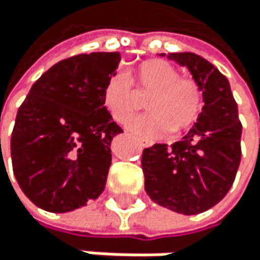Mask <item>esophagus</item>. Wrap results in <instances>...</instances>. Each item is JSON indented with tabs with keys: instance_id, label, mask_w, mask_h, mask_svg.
<instances>
[{
	"instance_id": "obj_1",
	"label": "esophagus",
	"mask_w": 260,
	"mask_h": 260,
	"mask_svg": "<svg viewBox=\"0 0 260 260\" xmlns=\"http://www.w3.org/2000/svg\"><path fill=\"white\" fill-rule=\"evenodd\" d=\"M142 146H143V148H148V146H151V143H148V142H142Z\"/></svg>"
}]
</instances>
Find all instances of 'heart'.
Returning a JSON list of instances; mask_svg holds the SVG:
<instances>
[{
    "instance_id": "obj_1",
    "label": "heart",
    "mask_w": 260,
    "mask_h": 260,
    "mask_svg": "<svg viewBox=\"0 0 260 260\" xmlns=\"http://www.w3.org/2000/svg\"><path fill=\"white\" fill-rule=\"evenodd\" d=\"M133 79L139 93H151L145 104L149 114L129 124L137 137L154 140L167 131L178 134L195 124L203 109V92L195 79L181 76L175 65L162 59L140 63ZM103 101L118 123H127L139 109L137 93L124 73H114L107 79Z\"/></svg>"
}]
</instances>
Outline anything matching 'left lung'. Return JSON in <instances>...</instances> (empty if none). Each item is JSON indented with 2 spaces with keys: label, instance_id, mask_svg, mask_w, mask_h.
I'll return each mask as SVG.
<instances>
[{
  "label": "left lung",
  "instance_id": "left-lung-1",
  "mask_svg": "<svg viewBox=\"0 0 260 260\" xmlns=\"http://www.w3.org/2000/svg\"><path fill=\"white\" fill-rule=\"evenodd\" d=\"M167 57L188 68L204 106L182 140L143 149L145 190L162 207L195 215L214 207L231 188L242 156V123L229 81L211 62L193 53Z\"/></svg>",
  "mask_w": 260,
  "mask_h": 260
}]
</instances>
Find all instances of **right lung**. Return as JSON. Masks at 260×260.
<instances>
[{
	"instance_id": "1",
	"label": "right lung",
	"mask_w": 260,
	"mask_h": 260,
	"mask_svg": "<svg viewBox=\"0 0 260 260\" xmlns=\"http://www.w3.org/2000/svg\"><path fill=\"white\" fill-rule=\"evenodd\" d=\"M120 59V53L63 59L34 82L20 106L12 168L23 193L43 211L70 212L103 193L111 142L123 133L104 106L103 90Z\"/></svg>"
}]
</instances>
